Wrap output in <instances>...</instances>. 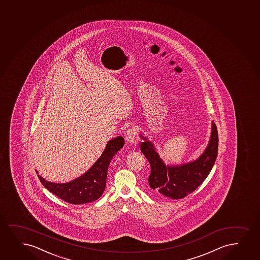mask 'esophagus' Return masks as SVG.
I'll list each match as a JSON object with an SVG mask.
<instances>
[{
  "label": "esophagus",
  "mask_w": 260,
  "mask_h": 260,
  "mask_svg": "<svg viewBox=\"0 0 260 260\" xmlns=\"http://www.w3.org/2000/svg\"><path fill=\"white\" fill-rule=\"evenodd\" d=\"M135 128H128L127 132L125 133V139L126 141L129 143V144H132V143H134L135 141Z\"/></svg>",
  "instance_id": "34e87169"
}]
</instances>
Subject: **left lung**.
<instances>
[{
    "mask_svg": "<svg viewBox=\"0 0 260 260\" xmlns=\"http://www.w3.org/2000/svg\"><path fill=\"white\" fill-rule=\"evenodd\" d=\"M140 138L144 140L141 151L151 165V174L148 178L149 188L159 198L182 199L193 192L208 177L217 157V128L213 121L208 146L198 158L187 163L167 165L153 143L143 134Z\"/></svg>",
    "mask_w": 260,
    "mask_h": 260,
    "instance_id": "left-lung-1",
    "label": "left lung"
}]
</instances>
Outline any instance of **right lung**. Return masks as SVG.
<instances>
[{
  "label": "right lung",
  "mask_w": 260,
  "mask_h": 260,
  "mask_svg": "<svg viewBox=\"0 0 260 260\" xmlns=\"http://www.w3.org/2000/svg\"><path fill=\"white\" fill-rule=\"evenodd\" d=\"M124 145L122 136L109 140L101 157L81 176L67 183L47 181L39 175L45 188L64 202L72 204H85L94 202L103 196L106 187L107 175L109 163Z\"/></svg>",
  "instance_id": "1"
}]
</instances>
